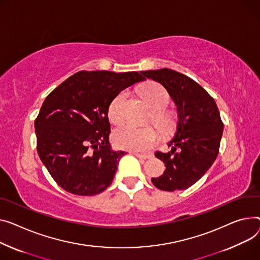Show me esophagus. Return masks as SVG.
I'll use <instances>...</instances> for the list:
<instances>
[{"mask_svg": "<svg viewBox=\"0 0 260 260\" xmlns=\"http://www.w3.org/2000/svg\"><path fill=\"white\" fill-rule=\"evenodd\" d=\"M135 155L137 158L142 159V160H147V159H151L153 155L149 154V153H135Z\"/></svg>", "mask_w": 260, "mask_h": 260, "instance_id": "esophagus-1", "label": "esophagus"}]
</instances>
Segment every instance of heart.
<instances>
[{
	"mask_svg": "<svg viewBox=\"0 0 260 260\" xmlns=\"http://www.w3.org/2000/svg\"><path fill=\"white\" fill-rule=\"evenodd\" d=\"M146 105L152 110L150 120L164 134L168 135L177 127V118L174 113L164 110L169 101L168 92L157 82H149L141 90ZM127 93L120 92L111 102L109 117L115 124H121L125 120V102ZM115 144L122 149L134 151L148 150L159 142V132L152 126L135 127L125 125L119 127L113 135Z\"/></svg>",
	"mask_w": 260,
	"mask_h": 260,
	"instance_id": "obj_1",
	"label": "heart"
}]
</instances>
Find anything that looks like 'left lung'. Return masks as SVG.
I'll return each instance as SVG.
<instances>
[{
	"label": "left lung",
	"mask_w": 260,
	"mask_h": 260,
	"mask_svg": "<svg viewBox=\"0 0 260 260\" xmlns=\"http://www.w3.org/2000/svg\"><path fill=\"white\" fill-rule=\"evenodd\" d=\"M140 73L164 86L178 113L177 132L167 143L170 151L154 153L166 169L151 182L165 191L187 189L206 174L218 154L223 124L216 103L198 82L171 69Z\"/></svg>",
	"instance_id": "obj_1"
}]
</instances>
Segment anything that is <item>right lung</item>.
Instances as JSON below:
<instances>
[{"label":"right lung","instance_id":"1","mask_svg":"<svg viewBox=\"0 0 260 260\" xmlns=\"http://www.w3.org/2000/svg\"><path fill=\"white\" fill-rule=\"evenodd\" d=\"M144 80L138 72L80 71L46 97L34 122L37 149L66 191L91 197L112 184L125 151L110 144L109 108L121 91Z\"/></svg>","mask_w":260,"mask_h":260}]
</instances>
